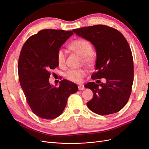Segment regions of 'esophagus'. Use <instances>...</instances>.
Wrapping results in <instances>:
<instances>
[{"label": "esophagus", "mask_w": 149, "mask_h": 149, "mask_svg": "<svg viewBox=\"0 0 149 149\" xmlns=\"http://www.w3.org/2000/svg\"><path fill=\"white\" fill-rule=\"evenodd\" d=\"M78 88H79V90H84L85 89V87H84V85H82V84H81V85H79V87H78Z\"/></svg>", "instance_id": "esophagus-1"}]
</instances>
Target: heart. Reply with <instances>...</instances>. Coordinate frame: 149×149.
<instances>
[{
	"instance_id": "b5f03b06",
	"label": "heart",
	"mask_w": 149,
	"mask_h": 149,
	"mask_svg": "<svg viewBox=\"0 0 149 149\" xmlns=\"http://www.w3.org/2000/svg\"><path fill=\"white\" fill-rule=\"evenodd\" d=\"M69 48L76 52L81 57L85 63L91 64L94 62V56L91 54L92 51V46L91 43L84 39H77L70 43ZM56 59L57 64L60 67H63L65 64L66 54L64 49H60L57 52ZM87 72L84 69H69L65 73V77L73 82L79 83L83 80Z\"/></svg>"
}]
</instances>
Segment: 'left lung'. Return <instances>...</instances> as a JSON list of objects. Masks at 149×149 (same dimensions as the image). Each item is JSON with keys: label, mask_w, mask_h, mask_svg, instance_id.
I'll list each match as a JSON object with an SVG mask.
<instances>
[{"label": "left lung", "mask_w": 149, "mask_h": 149, "mask_svg": "<svg viewBox=\"0 0 149 149\" xmlns=\"http://www.w3.org/2000/svg\"><path fill=\"white\" fill-rule=\"evenodd\" d=\"M78 36L92 43L97 51L96 72L92 79L104 78L85 85L93 93L87 103L95 113L108 115L119 111L127 103L134 80L132 52L127 40L118 30L103 25L74 29Z\"/></svg>", "instance_id": "left-lung-1"}]
</instances>
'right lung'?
I'll return each mask as SVG.
<instances>
[{"mask_svg":"<svg viewBox=\"0 0 149 149\" xmlns=\"http://www.w3.org/2000/svg\"><path fill=\"white\" fill-rule=\"evenodd\" d=\"M72 31L46 29L30 36L18 59L19 81L26 102L37 116L54 119L62 113L69 96L78 91L75 84L61 81L59 87L50 85V70L58 66L56 55Z\"/></svg>","mask_w":149,"mask_h":149,"instance_id":"obj_1","label":"right lung"}]
</instances>
